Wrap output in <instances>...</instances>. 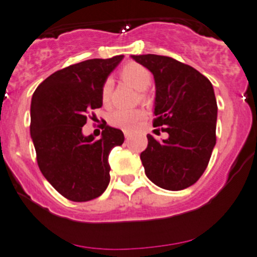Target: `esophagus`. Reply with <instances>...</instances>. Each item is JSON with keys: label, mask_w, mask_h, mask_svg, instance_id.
I'll use <instances>...</instances> for the list:
<instances>
[{"label": "esophagus", "mask_w": 257, "mask_h": 257, "mask_svg": "<svg viewBox=\"0 0 257 257\" xmlns=\"http://www.w3.org/2000/svg\"><path fill=\"white\" fill-rule=\"evenodd\" d=\"M124 137H125V139H129V137H131V133L129 132H124Z\"/></svg>", "instance_id": "34e87169"}]
</instances>
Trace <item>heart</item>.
<instances>
[{"label": "heart", "instance_id": "obj_1", "mask_svg": "<svg viewBox=\"0 0 257 257\" xmlns=\"http://www.w3.org/2000/svg\"><path fill=\"white\" fill-rule=\"evenodd\" d=\"M119 74H120L121 79L139 90L147 89L152 83V73L149 72V69L136 62H131L121 67ZM112 92V79H105L100 88V100L104 105H108L110 103ZM145 115H147L145 110L139 109V108L138 109H115L110 113L109 123L116 128L132 131L138 125L139 121L143 120Z\"/></svg>", "mask_w": 257, "mask_h": 257}]
</instances>
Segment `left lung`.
<instances>
[{
  "mask_svg": "<svg viewBox=\"0 0 257 257\" xmlns=\"http://www.w3.org/2000/svg\"><path fill=\"white\" fill-rule=\"evenodd\" d=\"M153 73L157 88L153 126L169 138L148 134L141 154L147 177L167 190H183L205 172L216 143L217 104L205 76L172 57L132 56Z\"/></svg>",
  "mask_w": 257,
  "mask_h": 257,
  "instance_id": "8db88e82",
  "label": "left lung"
}]
</instances>
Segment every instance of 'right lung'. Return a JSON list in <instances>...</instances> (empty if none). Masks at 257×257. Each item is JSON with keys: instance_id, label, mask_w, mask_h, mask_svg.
<instances>
[{"instance_id": "obj_1", "label": "right lung", "mask_w": 257, "mask_h": 257, "mask_svg": "<svg viewBox=\"0 0 257 257\" xmlns=\"http://www.w3.org/2000/svg\"><path fill=\"white\" fill-rule=\"evenodd\" d=\"M123 56L88 59L54 72L35 90L31 137L38 168L52 186L71 201H89L109 184V155L121 145L120 129L102 124V138L84 137L82 126L102 107L100 88Z\"/></svg>"}]
</instances>
